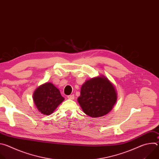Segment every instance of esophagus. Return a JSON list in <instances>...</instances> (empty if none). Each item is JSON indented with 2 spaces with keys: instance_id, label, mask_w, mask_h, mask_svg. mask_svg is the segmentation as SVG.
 I'll return each mask as SVG.
<instances>
[{
  "instance_id": "obj_1",
  "label": "esophagus",
  "mask_w": 159,
  "mask_h": 159,
  "mask_svg": "<svg viewBox=\"0 0 159 159\" xmlns=\"http://www.w3.org/2000/svg\"><path fill=\"white\" fill-rule=\"evenodd\" d=\"M67 98H68V99H74V98H75V96H74V94H72V95H69V96H67Z\"/></svg>"
}]
</instances>
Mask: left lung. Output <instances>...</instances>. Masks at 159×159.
I'll return each mask as SVG.
<instances>
[{
	"label": "left lung",
	"mask_w": 159,
	"mask_h": 159,
	"mask_svg": "<svg viewBox=\"0 0 159 159\" xmlns=\"http://www.w3.org/2000/svg\"><path fill=\"white\" fill-rule=\"evenodd\" d=\"M117 100V93L113 84L104 76L87 80L82 85L77 101L85 114L98 118L111 111Z\"/></svg>",
	"instance_id": "8db88e82"
}]
</instances>
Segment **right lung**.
Masks as SVG:
<instances>
[{
	"label": "right lung",
	"instance_id": "right-lung-1",
	"mask_svg": "<svg viewBox=\"0 0 159 159\" xmlns=\"http://www.w3.org/2000/svg\"><path fill=\"white\" fill-rule=\"evenodd\" d=\"M33 98L38 111L45 115H51L64 101L59 89L51 82L39 86L35 90Z\"/></svg>",
	"mask_w": 159,
	"mask_h": 159
}]
</instances>
